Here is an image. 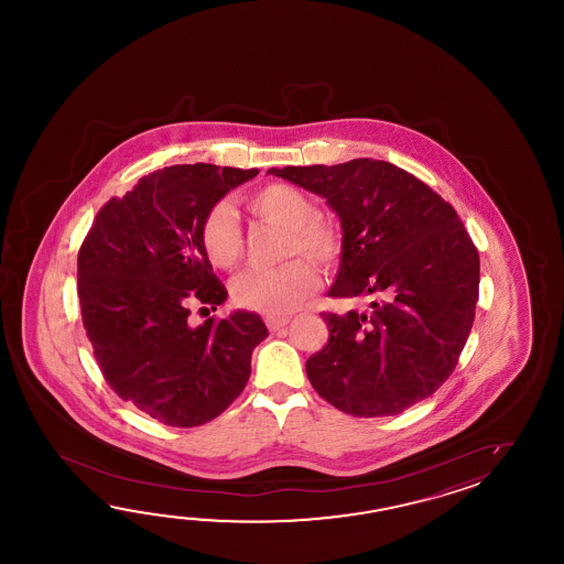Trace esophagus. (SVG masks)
I'll list each match as a JSON object with an SVG mask.
<instances>
[{
	"mask_svg": "<svg viewBox=\"0 0 564 564\" xmlns=\"http://www.w3.org/2000/svg\"><path fill=\"white\" fill-rule=\"evenodd\" d=\"M288 323H290V318H286V316H268V318H265V326H268L272 333L284 328Z\"/></svg>",
	"mask_w": 564,
	"mask_h": 564,
	"instance_id": "1",
	"label": "esophagus"
}]
</instances>
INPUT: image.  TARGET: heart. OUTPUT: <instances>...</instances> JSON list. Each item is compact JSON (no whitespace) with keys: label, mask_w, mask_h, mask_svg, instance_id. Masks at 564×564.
Returning <instances> with one entry per match:
<instances>
[{"label":"heart","mask_w":564,"mask_h":564,"mask_svg":"<svg viewBox=\"0 0 564 564\" xmlns=\"http://www.w3.org/2000/svg\"><path fill=\"white\" fill-rule=\"evenodd\" d=\"M253 216L288 231L286 256L304 253L316 264L333 265L343 253V234L335 224L318 219L316 205L306 193L286 183H270L246 199ZM199 241L209 264L231 270L243 253L240 221L229 205L207 212ZM321 276L306 260H292L280 268H252L234 280L236 304L265 316H284L299 311L316 294Z\"/></svg>","instance_id":"obj_1"}]
</instances>
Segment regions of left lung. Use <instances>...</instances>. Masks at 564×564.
Segmentation results:
<instances>
[{
	"instance_id": "obj_1",
	"label": "left lung",
	"mask_w": 564,
	"mask_h": 564,
	"mask_svg": "<svg viewBox=\"0 0 564 564\" xmlns=\"http://www.w3.org/2000/svg\"><path fill=\"white\" fill-rule=\"evenodd\" d=\"M268 173L326 199L343 228L328 296L369 302L324 312L328 343L306 360L314 391L355 417L397 415L432 397L456 369L478 302V250L456 209L367 156Z\"/></svg>"
}]
</instances>
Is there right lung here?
I'll use <instances>...</instances> for the list:
<instances>
[{"label": "right lung", "instance_id": "right-lung-1", "mask_svg": "<svg viewBox=\"0 0 564 564\" xmlns=\"http://www.w3.org/2000/svg\"><path fill=\"white\" fill-rule=\"evenodd\" d=\"M258 169H159L96 214L78 252V299L96 362L117 395L171 427L217 417L240 395L265 336L256 312L189 324L228 299L199 241L209 209ZM207 311V308H205Z\"/></svg>", "mask_w": 564, "mask_h": 564}]
</instances>
